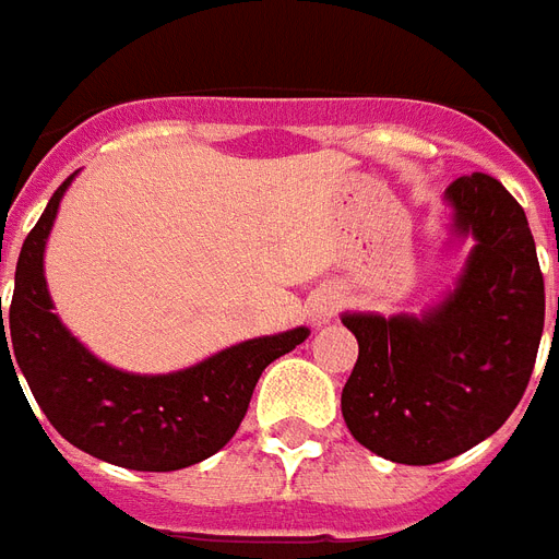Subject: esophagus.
I'll use <instances>...</instances> for the list:
<instances>
[{
	"instance_id": "obj_1",
	"label": "esophagus",
	"mask_w": 559,
	"mask_h": 559,
	"mask_svg": "<svg viewBox=\"0 0 559 559\" xmlns=\"http://www.w3.org/2000/svg\"><path fill=\"white\" fill-rule=\"evenodd\" d=\"M336 307H340V301H336V296H322L319 301L313 305V319L319 324L324 322V319H331L333 313H336Z\"/></svg>"
}]
</instances>
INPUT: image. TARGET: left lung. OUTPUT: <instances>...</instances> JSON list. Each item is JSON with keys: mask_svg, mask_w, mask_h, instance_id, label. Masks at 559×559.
I'll return each mask as SVG.
<instances>
[{"mask_svg": "<svg viewBox=\"0 0 559 559\" xmlns=\"http://www.w3.org/2000/svg\"><path fill=\"white\" fill-rule=\"evenodd\" d=\"M452 231L473 237L459 284L424 316L345 313L359 342L342 417L366 450L438 464L473 450L520 406L537 362L546 287L528 217L487 174L447 188Z\"/></svg>", "mask_w": 559, "mask_h": 559, "instance_id": "8db88e82", "label": "left lung"}]
</instances>
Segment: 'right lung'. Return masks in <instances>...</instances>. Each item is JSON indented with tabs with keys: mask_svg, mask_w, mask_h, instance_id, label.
Wrapping results in <instances>:
<instances>
[{
	"mask_svg": "<svg viewBox=\"0 0 559 559\" xmlns=\"http://www.w3.org/2000/svg\"><path fill=\"white\" fill-rule=\"evenodd\" d=\"M69 177L48 200L16 261L11 333L0 307V354L11 350L48 424L78 450L144 473L191 467L223 450L243 420L263 368L301 345L307 328L258 336L174 373H130L100 362L51 313L43 252ZM16 373V368H13Z\"/></svg>",
	"mask_w": 559,
	"mask_h": 559,
	"instance_id": "add662e5",
	"label": "right lung"
}]
</instances>
